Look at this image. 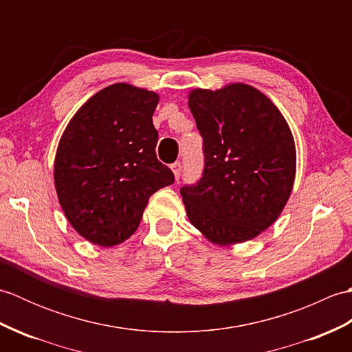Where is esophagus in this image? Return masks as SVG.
<instances>
[{"label": "esophagus", "instance_id": "obj_1", "mask_svg": "<svg viewBox=\"0 0 352 352\" xmlns=\"http://www.w3.org/2000/svg\"><path fill=\"white\" fill-rule=\"evenodd\" d=\"M170 169H172V172H174V175H175V178L178 180V178H180V175H182L183 164L180 162H175V163L170 164Z\"/></svg>", "mask_w": 352, "mask_h": 352}]
</instances>
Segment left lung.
I'll return each mask as SVG.
<instances>
[{
    "instance_id": "obj_1",
    "label": "left lung",
    "mask_w": 352,
    "mask_h": 352,
    "mask_svg": "<svg viewBox=\"0 0 352 352\" xmlns=\"http://www.w3.org/2000/svg\"><path fill=\"white\" fill-rule=\"evenodd\" d=\"M189 109L203 136L204 170L180 193L190 223L216 245L257 237L281 214L296 172L292 131L256 87L193 89Z\"/></svg>"
}]
</instances>
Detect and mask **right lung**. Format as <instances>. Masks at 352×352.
Returning a JSON list of instances; mask_svg holds the SVG:
<instances>
[{"instance_id":"right-lung-1","label":"right lung","mask_w":352,"mask_h":352,"mask_svg":"<svg viewBox=\"0 0 352 352\" xmlns=\"http://www.w3.org/2000/svg\"><path fill=\"white\" fill-rule=\"evenodd\" d=\"M159 95L126 83L104 87L72 116L58 142L54 184L72 228L115 246L138 230L154 192L174 183L157 160L153 115Z\"/></svg>"}]
</instances>
